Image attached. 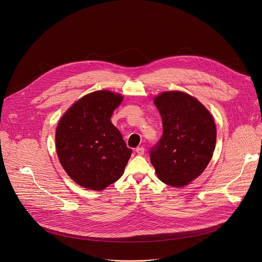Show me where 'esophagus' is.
<instances>
[{
    "label": "esophagus",
    "mask_w": 262,
    "mask_h": 262,
    "mask_svg": "<svg viewBox=\"0 0 262 262\" xmlns=\"http://www.w3.org/2000/svg\"><path fill=\"white\" fill-rule=\"evenodd\" d=\"M136 152L139 155V156H143L144 152H145V148L144 147H137L136 148Z\"/></svg>",
    "instance_id": "obj_1"
}]
</instances>
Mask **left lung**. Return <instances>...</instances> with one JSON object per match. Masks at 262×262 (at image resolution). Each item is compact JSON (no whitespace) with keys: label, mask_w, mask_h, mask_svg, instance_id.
Returning <instances> with one entry per match:
<instances>
[{"label":"left lung","mask_w":262,"mask_h":262,"mask_svg":"<svg viewBox=\"0 0 262 262\" xmlns=\"http://www.w3.org/2000/svg\"><path fill=\"white\" fill-rule=\"evenodd\" d=\"M163 135L149 155L161 181L184 186L197 178L211 160L216 140L213 118L193 96L164 92L155 98Z\"/></svg>","instance_id":"8db88e82"}]
</instances>
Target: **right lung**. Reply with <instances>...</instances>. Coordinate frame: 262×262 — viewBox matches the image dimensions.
Listing matches in <instances>:
<instances>
[{
    "label": "right lung",
    "instance_id": "right-lung-1",
    "mask_svg": "<svg viewBox=\"0 0 262 262\" xmlns=\"http://www.w3.org/2000/svg\"><path fill=\"white\" fill-rule=\"evenodd\" d=\"M123 97L110 91L92 92L74 103L56 130L60 163L70 178L86 189L101 191L117 181L130 158L111 116Z\"/></svg>",
    "mask_w": 262,
    "mask_h": 262
}]
</instances>
